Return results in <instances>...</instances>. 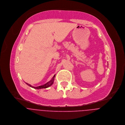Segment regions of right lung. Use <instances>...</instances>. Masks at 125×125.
I'll return each mask as SVG.
<instances>
[{
  "label": "right lung",
  "mask_w": 125,
  "mask_h": 125,
  "mask_svg": "<svg viewBox=\"0 0 125 125\" xmlns=\"http://www.w3.org/2000/svg\"><path fill=\"white\" fill-rule=\"evenodd\" d=\"M55 75H54V76H53V77L52 78V79L48 82H47V83H46L45 84H43V85H40V86H36V87H35V86H32L31 84L27 83H26V84H27L28 86L32 87V88H34L35 89H42V88H47L49 86H50L54 83V78H55Z\"/></svg>",
  "instance_id": "add662e5"
}]
</instances>
